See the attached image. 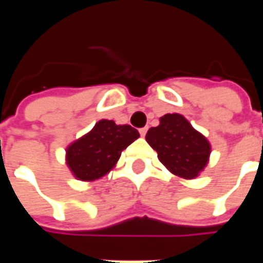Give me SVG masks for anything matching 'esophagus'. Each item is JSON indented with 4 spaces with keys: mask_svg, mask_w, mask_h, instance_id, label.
Instances as JSON below:
<instances>
[{
    "mask_svg": "<svg viewBox=\"0 0 263 263\" xmlns=\"http://www.w3.org/2000/svg\"><path fill=\"white\" fill-rule=\"evenodd\" d=\"M146 132H148V128H146V126L139 129V134H141V137H145V135H146Z\"/></svg>",
    "mask_w": 263,
    "mask_h": 263,
    "instance_id": "34e87169",
    "label": "esophagus"
}]
</instances>
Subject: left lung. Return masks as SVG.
I'll use <instances>...</instances> for the list:
<instances>
[{"label": "left lung", "instance_id": "left-lung-1", "mask_svg": "<svg viewBox=\"0 0 263 263\" xmlns=\"http://www.w3.org/2000/svg\"><path fill=\"white\" fill-rule=\"evenodd\" d=\"M145 138L160 162L179 177H197L209 162L211 146L207 138L180 114L163 115L159 125L151 128Z\"/></svg>", "mask_w": 263, "mask_h": 263}]
</instances>
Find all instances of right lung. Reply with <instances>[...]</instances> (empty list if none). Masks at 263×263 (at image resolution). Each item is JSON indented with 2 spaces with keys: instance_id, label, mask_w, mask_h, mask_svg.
Listing matches in <instances>:
<instances>
[{
  "instance_id": "1",
  "label": "right lung",
  "mask_w": 263,
  "mask_h": 263,
  "mask_svg": "<svg viewBox=\"0 0 263 263\" xmlns=\"http://www.w3.org/2000/svg\"><path fill=\"white\" fill-rule=\"evenodd\" d=\"M139 138L131 125H117L101 120L84 137L66 149V163L79 180L91 182L107 175L118 162L121 152Z\"/></svg>"
}]
</instances>
